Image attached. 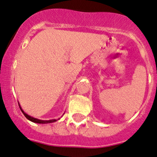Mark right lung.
Returning a JSON list of instances; mask_svg holds the SVG:
<instances>
[{
	"label": "right lung",
	"mask_w": 157,
	"mask_h": 157,
	"mask_svg": "<svg viewBox=\"0 0 157 157\" xmlns=\"http://www.w3.org/2000/svg\"><path fill=\"white\" fill-rule=\"evenodd\" d=\"M19 108H20L21 111L22 112V113L24 114V116L26 117V119H28L29 121H32V122L33 123H36V124H49V123H53V122H56V121H57L58 120H59L60 118H59L58 120H56V119H53V120H49V121H43V120H39V119H36V118H34V117H30L29 115H28V114H26V113L24 112L23 110H22V109L21 108L20 105H19Z\"/></svg>",
	"instance_id": "1"
}]
</instances>
